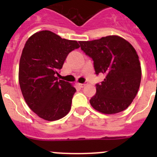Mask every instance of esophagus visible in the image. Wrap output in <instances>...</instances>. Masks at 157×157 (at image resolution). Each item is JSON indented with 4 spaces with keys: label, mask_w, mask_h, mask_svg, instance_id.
Returning <instances> with one entry per match:
<instances>
[{
    "label": "esophagus",
    "mask_w": 157,
    "mask_h": 157,
    "mask_svg": "<svg viewBox=\"0 0 157 157\" xmlns=\"http://www.w3.org/2000/svg\"><path fill=\"white\" fill-rule=\"evenodd\" d=\"M78 86H79L81 88H83V87H85L86 86V83H78Z\"/></svg>",
    "instance_id": "obj_1"
}]
</instances>
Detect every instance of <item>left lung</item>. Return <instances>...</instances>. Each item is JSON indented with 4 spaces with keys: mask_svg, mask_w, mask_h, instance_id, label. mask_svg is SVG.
Returning <instances> with one entry per match:
<instances>
[{
    "mask_svg": "<svg viewBox=\"0 0 157 157\" xmlns=\"http://www.w3.org/2000/svg\"><path fill=\"white\" fill-rule=\"evenodd\" d=\"M82 50L94 60L96 74L105 75L96 85L91 106L103 114H116L132 103L139 90L141 68L135 48L117 35L79 41Z\"/></svg>",
    "mask_w": 157,
    "mask_h": 157,
    "instance_id": "8db88e82",
    "label": "left lung"
}]
</instances>
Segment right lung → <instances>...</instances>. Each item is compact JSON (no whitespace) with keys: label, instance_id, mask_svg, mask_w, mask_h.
Segmentation results:
<instances>
[{"label":"right lung","instance_id":"add662e5","mask_svg":"<svg viewBox=\"0 0 157 157\" xmlns=\"http://www.w3.org/2000/svg\"><path fill=\"white\" fill-rule=\"evenodd\" d=\"M77 41L62 38L49 30L36 32L27 41L19 67V82L28 107L40 118L55 121L71 110L76 90L56 75Z\"/></svg>","mask_w":157,"mask_h":157}]
</instances>
